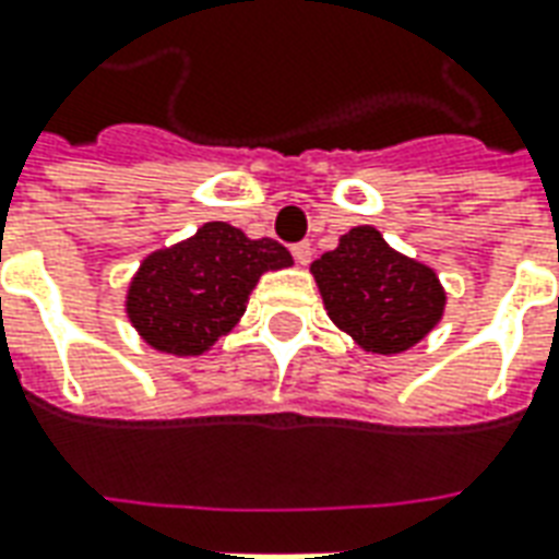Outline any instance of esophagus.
I'll return each instance as SVG.
<instances>
[{"mask_svg":"<svg viewBox=\"0 0 559 559\" xmlns=\"http://www.w3.org/2000/svg\"><path fill=\"white\" fill-rule=\"evenodd\" d=\"M311 253H314L311 241H299V245H293V257H296V263H299V266H308V263H311Z\"/></svg>","mask_w":559,"mask_h":559,"instance_id":"esophagus-1","label":"esophagus"}]
</instances>
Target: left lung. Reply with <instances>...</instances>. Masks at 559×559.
Wrapping results in <instances>:
<instances>
[{
    "mask_svg": "<svg viewBox=\"0 0 559 559\" xmlns=\"http://www.w3.org/2000/svg\"><path fill=\"white\" fill-rule=\"evenodd\" d=\"M323 306L362 350L402 354L442 320L436 272L393 251L374 226H354L311 263Z\"/></svg>",
    "mask_w": 559,
    "mask_h": 559,
    "instance_id": "1",
    "label": "left lung"
}]
</instances>
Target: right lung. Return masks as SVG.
I'll use <instances>...</instances> for the list:
<instances>
[{"label":"right lung","instance_id":"add662e5","mask_svg":"<svg viewBox=\"0 0 559 559\" xmlns=\"http://www.w3.org/2000/svg\"><path fill=\"white\" fill-rule=\"evenodd\" d=\"M290 263V251L275 239H248L212 221L144 260L127 293V314L151 347L197 357L239 323L260 275Z\"/></svg>","mask_w":559,"mask_h":559}]
</instances>
